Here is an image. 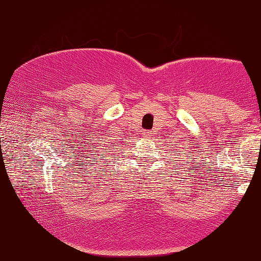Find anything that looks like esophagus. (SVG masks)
Instances as JSON below:
<instances>
[{"label":"esophagus","instance_id":"1","mask_svg":"<svg viewBox=\"0 0 261 261\" xmlns=\"http://www.w3.org/2000/svg\"><path fill=\"white\" fill-rule=\"evenodd\" d=\"M152 136V131H144L143 132V137L145 139H150Z\"/></svg>","mask_w":261,"mask_h":261}]
</instances>
